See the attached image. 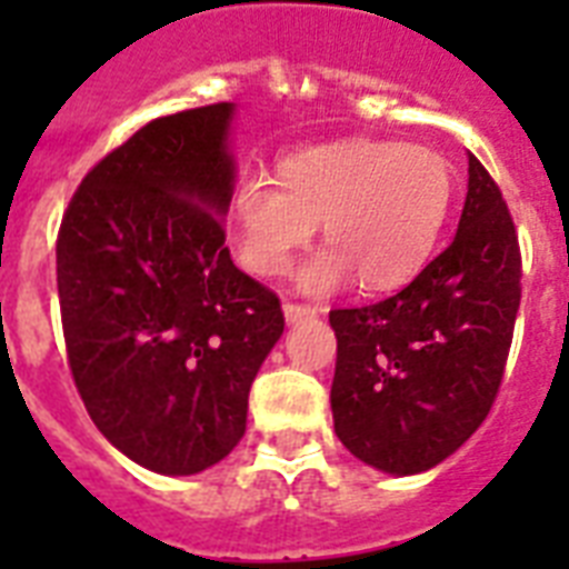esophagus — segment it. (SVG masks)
Listing matches in <instances>:
<instances>
[{"label": "esophagus", "instance_id": "obj_1", "mask_svg": "<svg viewBox=\"0 0 569 569\" xmlns=\"http://www.w3.org/2000/svg\"><path fill=\"white\" fill-rule=\"evenodd\" d=\"M283 316H286V325H298L303 319H312V316H319L316 307H307V303H283Z\"/></svg>", "mask_w": 569, "mask_h": 569}]
</instances>
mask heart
I'll use <instances>...</instances> for the list:
<instances>
[{
	"label": "heart",
	"instance_id": "b5f03b06",
	"mask_svg": "<svg viewBox=\"0 0 569 569\" xmlns=\"http://www.w3.org/2000/svg\"><path fill=\"white\" fill-rule=\"evenodd\" d=\"M277 177L244 173L232 186L236 250L253 274H283L321 221L328 248L295 274L310 295L355 274L378 292L407 283L431 257L455 197L449 159L405 141L310 147L286 156Z\"/></svg>",
	"mask_w": 569,
	"mask_h": 569
}]
</instances>
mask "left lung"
Segmentation results:
<instances>
[{
	"mask_svg": "<svg viewBox=\"0 0 569 569\" xmlns=\"http://www.w3.org/2000/svg\"><path fill=\"white\" fill-rule=\"evenodd\" d=\"M520 244L502 191L469 153L458 232L387 301L330 312L333 428L355 458L416 476L493 407L520 310Z\"/></svg>",
	"mask_w": 569,
	"mask_h": 569,
	"instance_id": "obj_1",
	"label": "left lung"
}]
</instances>
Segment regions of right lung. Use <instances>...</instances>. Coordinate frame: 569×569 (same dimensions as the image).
<instances>
[{
	"mask_svg": "<svg viewBox=\"0 0 569 569\" xmlns=\"http://www.w3.org/2000/svg\"><path fill=\"white\" fill-rule=\"evenodd\" d=\"M236 106L150 120L67 206L58 298L76 389L138 467L194 476L236 449L248 392L283 337L274 292L232 266Z\"/></svg>",
	"mask_w": 569,
	"mask_h": 569,
	"instance_id": "add662e5",
	"label": "right lung"
}]
</instances>
